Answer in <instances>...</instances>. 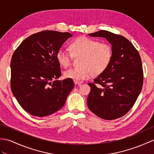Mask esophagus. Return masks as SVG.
Segmentation results:
<instances>
[{"label": "esophagus", "instance_id": "1", "mask_svg": "<svg viewBox=\"0 0 154 154\" xmlns=\"http://www.w3.org/2000/svg\"><path fill=\"white\" fill-rule=\"evenodd\" d=\"M74 83L75 85H81L82 83H83V82L82 81H74Z\"/></svg>", "mask_w": 154, "mask_h": 154}]
</instances>
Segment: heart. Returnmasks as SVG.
<instances>
[{"label": "heart", "instance_id": "obj_1", "mask_svg": "<svg viewBox=\"0 0 154 154\" xmlns=\"http://www.w3.org/2000/svg\"><path fill=\"white\" fill-rule=\"evenodd\" d=\"M71 53L60 48L56 54V58L60 66H69L71 56H81L76 68H71L64 72V77L74 81L87 79L92 75H99L104 71L112 61V46L106 42H100L87 37H80L71 42Z\"/></svg>", "mask_w": 154, "mask_h": 154}]
</instances>
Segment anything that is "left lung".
<instances>
[{
  "mask_svg": "<svg viewBox=\"0 0 154 154\" xmlns=\"http://www.w3.org/2000/svg\"><path fill=\"white\" fill-rule=\"evenodd\" d=\"M106 38L112 45V59L102 73L89 83V109L98 117L113 120L123 116L134 104L143 85L140 54L133 44L122 35L100 30L88 34Z\"/></svg>",
  "mask_w": 154,
  "mask_h": 154,
  "instance_id": "1",
  "label": "left lung"
}]
</instances>
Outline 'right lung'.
Segmentation results:
<instances>
[{
	"instance_id": "add662e5",
	"label": "right lung",
	"mask_w": 154,
	"mask_h": 154,
	"mask_svg": "<svg viewBox=\"0 0 154 154\" xmlns=\"http://www.w3.org/2000/svg\"><path fill=\"white\" fill-rule=\"evenodd\" d=\"M72 35L45 30L31 35L14 51L10 63L11 90L25 111L37 117L55 113L65 104L73 81L61 76L56 54Z\"/></svg>"
}]
</instances>
